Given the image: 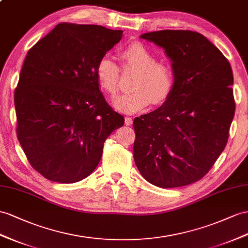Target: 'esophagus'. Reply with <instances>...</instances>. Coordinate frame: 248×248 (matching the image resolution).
I'll use <instances>...</instances> for the list:
<instances>
[{
  "instance_id": "obj_1",
  "label": "esophagus",
  "mask_w": 248,
  "mask_h": 248,
  "mask_svg": "<svg viewBox=\"0 0 248 248\" xmlns=\"http://www.w3.org/2000/svg\"><path fill=\"white\" fill-rule=\"evenodd\" d=\"M124 124H125V125H131L133 124V119L131 117H125Z\"/></svg>"
}]
</instances>
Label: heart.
I'll return each instance as SVG.
<instances>
[{
  "label": "heart",
  "mask_w": 248,
  "mask_h": 248,
  "mask_svg": "<svg viewBox=\"0 0 248 248\" xmlns=\"http://www.w3.org/2000/svg\"><path fill=\"white\" fill-rule=\"evenodd\" d=\"M123 67L136 70L132 81V92L120 95L114 100V107L123 113L133 114L143 110L152 101L162 104L170 96L174 86V73L168 62H156L154 53L143 44L135 42L120 52ZM120 70L110 56L104 55L95 67V75L101 89L115 95L118 89Z\"/></svg>",
  "instance_id": "1"
}]
</instances>
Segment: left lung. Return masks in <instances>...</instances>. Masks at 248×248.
Here are the masks:
<instances>
[{"mask_svg":"<svg viewBox=\"0 0 248 248\" xmlns=\"http://www.w3.org/2000/svg\"><path fill=\"white\" fill-rule=\"evenodd\" d=\"M140 37L164 49L174 86L162 106L134 119L136 167L156 186H188L206 175L227 143L236 108L231 63L195 31L160 30Z\"/></svg>","mask_w":248,"mask_h":248,"instance_id":"left-lung-1","label":"left lung"}]
</instances>
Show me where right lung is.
I'll return each mask as SVG.
<instances>
[{"label":"right lung","mask_w":248,"mask_h":248,"mask_svg":"<svg viewBox=\"0 0 248 248\" xmlns=\"http://www.w3.org/2000/svg\"><path fill=\"white\" fill-rule=\"evenodd\" d=\"M122 30L61 23L31 48L15 91L16 134L32 168L60 183L96 169L104 142L124 118L108 105L95 75Z\"/></svg>","instance_id":"obj_1"}]
</instances>
